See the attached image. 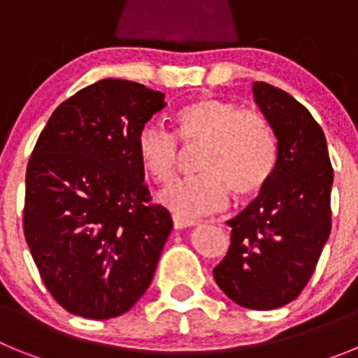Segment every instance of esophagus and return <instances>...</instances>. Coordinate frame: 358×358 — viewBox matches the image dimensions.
Instances as JSON below:
<instances>
[{
	"label": "esophagus",
	"mask_w": 358,
	"mask_h": 358,
	"mask_svg": "<svg viewBox=\"0 0 358 358\" xmlns=\"http://www.w3.org/2000/svg\"><path fill=\"white\" fill-rule=\"evenodd\" d=\"M173 227L176 229H186V227H192L195 226V220H189V218H185V217H179V215H173Z\"/></svg>",
	"instance_id": "1"
}]
</instances>
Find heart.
Returning a JSON list of instances; mask_svg holds the SVG:
<instances>
[{
  "mask_svg": "<svg viewBox=\"0 0 358 358\" xmlns=\"http://www.w3.org/2000/svg\"><path fill=\"white\" fill-rule=\"evenodd\" d=\"M176 131L185 143H204L197 161L201 173L179 179L159 194L161 204L176 215L215 213L226 204L227 187L236 197H249L273 176L278 147L264 116L226 100L199 98L177 110ZM136 150L154 181L169 182L176 176L177 143L159 125L140 129Z\"/></svg>",
  "mask_w": 358,
  "mask_h": 358,
  "instance_id": "obj_1",
  "label": "heart"
}]
</instances>
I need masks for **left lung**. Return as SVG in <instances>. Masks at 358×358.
I'll use <instances>...</instances> for the list:
<instances>
[{
  "label": "left lung",
  "instance_id": "left-lung-1",
  "mask_svg": "<svg viewBox=\"0 0 358 358\" xmlns=\"http://www.w3.org/2000/svg\"><path fill=\"white\" fill-rule=\"evenodd\" d=\"M252 98L276 136V166L227 222L229 251L213 278L236 305L274 310L301 294L330 236L334 169L324 132L305 106L264 82L252 84Z\"/></svg>",
  "mask_w": 358,
  "mask_h": 358
}]
</instances>
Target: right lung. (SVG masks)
<instances>
[{
    "label": "right lung",
    "mask_w": 358,
    "mask_h": 358,
    "mask_svg": "<svg viewBox=\"0 0 358 358\" xmlns=\"http://www.w3.org/2000/svg\"><path fill=\"white\" fill-rule=\"evenodd\" d=\"M164 94L103 78L53 110L27 169L24 238L44 285L85 319L125 314L150 285L172 217L148 204L136 136Z\"/></svg>",
    "instance_id": "right-lung-1"
}]
</instances>
